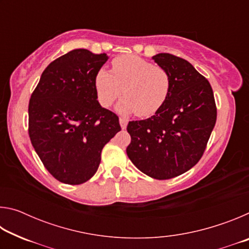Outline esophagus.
<instances>
[{"mask_svg":"<svg viewBox=\"0 0 249 249\" xmlns=\"http://www.w3.org/2000/svg\"><path fill=\"white\" fill-rule=\"evenodd\" d=\"M127 120L126 119H123V117H121L120 119V125H121V127L123 128V129H125L126 128V126H127Z\"/></svg>","mask_w":249,"mask_h":249,"instance_id":"1","label":"esophagus"}]
</instances>
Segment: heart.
<instances>
[{"label":"heart","mask_w":249,"mask_h":249,"mask_svg":"<svg viewBox=\"0 0 249 249\" xmlns=\"http://www.w3.org/2000/svg\"><path fill=\"white\" fill-rule=\"evenodd\" d=\"M94 88L102 107H111L123 91L125 96L117 104V111L123 114L136 112L146 117L155 114L166 102L170 75L136 54H123L113 59L111 72L105 69L96 72Z\"/></svg>","instance_id":"heart-1"}]
</instances>
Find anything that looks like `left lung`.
<instances>
[{"mask_svg":"<svg viewBox=\"0 0 249 249\" xmlns=\"http://www.w3.org/2000/svg\"><path fill=\"white\" fill-rule=\"evenodd\" d=\"M170 75L166 102L149 119L127 125L128 158L142 172L166 180L196 165L216 122L210 82L190 62L170 53L153 57Z\"/></svg>","mask_w":249,"mask_h":249,"instance_id":"1","label":"left lung"}]
</instances>
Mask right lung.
Segmentation results:
<instances>
[{
	"label": "right lung",
	"instance_id": "add662e5",
	"mask_svg": "<svg viewBox=\"0 0 249 249\" xmlns=\"http://www.w3.org/2000/svg\"><path fill=\"white\" fill-rule=\"evenodd\" d=\"M108 57L73 49L50 62L28 105L34 149L53 178L86 182L98 170L105 144L121 130L119 116L98 101L94 77Z\"/></svg>",
	"mask_w": 249,
	"mask_h": 249
}]
</instances>
